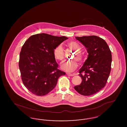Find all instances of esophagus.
Segmentation results:
<instances>
[{"mask_svg":"<svg viewBox=\"0 0 127 127\" xmlns=\"http://www.w3.org/2000/svg\"><path fill=\"white\" fill-rule=\"evenodd\" d=\"M66 75H67V76H70V77H72V76H74L75 75V74H70V73H66Z\"/></svg>","mask_w":127,"mask_h":127,"instance_id":"34e87169","label":"esophagus"}]
</instances>
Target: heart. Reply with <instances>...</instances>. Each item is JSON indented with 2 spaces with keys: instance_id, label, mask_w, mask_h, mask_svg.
Returning a JSON list of instances; mask_svg holds the SVG:
<instances>
[{
  "instance_id": "heart-1",
  "label": "heart",
  "mask_w": 127,
  "mask_h": 127,
  "mask_svg": "<svg viewBox=\"0 0 127 127\" xmlns=\"http://www.w3.org/2000/svg\"><path fill=\"white\" fill-rule=\"evenodd\" d=\"M67 46L75 51V57L76 58L78 61H82L83 56L80 52V47L77 43L74 41L69 42L67 43ZM53 54L56 59L60 61L62 60L64 58V51L61 45L58 46L54 49ZM61 66V68L67 72H73L77 68L78 63L75 60L66 61L62 62Z\"/></svg>"
}]
</instances>
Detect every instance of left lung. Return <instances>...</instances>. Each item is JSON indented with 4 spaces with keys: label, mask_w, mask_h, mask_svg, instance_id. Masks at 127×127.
Here are the masks:
<instances>
[{
    "label": "left lung",
    "mask_w": 127,
    "mask_h": 127,
    "mask_svg": "<svg viewBox=\"0 0 127 127\" xmlns=\"http://www.w3.org/2000/svg\"><path fill=\"white\" fill-rule=\"evenodd\" d=\"M86 48L88 58L79 71L81 84L74 87L83 96H91L106 85L111 70L112 56L106 42L96 36L75 37Z\"/></svg>",
    "instance_id": "8db88e82"
}]
</instances>
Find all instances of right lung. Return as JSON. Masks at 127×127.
I'll return each mask as SVG.
<instances>
[{"instance_id":"right-lung-1","label":"right lung","mask_w":127,"mask_h":127,"mask_svg":"<svg viewBox=\"0 0 127 127\" xmlns=\"http://www.w3.org/2000/svg\"><path fill=\"white\" fill-rule=\"evenodd\" d=\"M67 39L41 33L31 36L25 42L20 53L19 67L23 84L33 94L39 96L48 94L59 77L65 75L58 68L53 51Z\"/></svg>"}]
</instances>
